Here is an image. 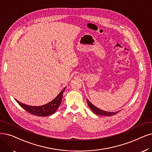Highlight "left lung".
<instances>
[{
	"instance_id": "obj_1",
	"label": "left lung",
	"mask_w": 152,
	"mask_h": 152,
	"mask_svg": "<svg viewBox=\"0 0 152 152\" xmlns=\"http://www.w3.org/2000/svg\"><path fill=\"white\" fill-rule=\"evenodd\" d=\"M87 99V102L89 105V108L92 110V111L93 113L97 115H105V116H111V115H114L118 113V111L116 112H108V111H105L102 109H100L96 107L94 105L92 104L88 99L86 98Z\"/></svg>"
}]
</instances>
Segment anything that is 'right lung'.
Listing matches in <instances>:
<instances>
[{
  "mask_svg": "<svg viewBox=\"0 0 152 152\" xmlns=\"http://www.w3.org/2000/svg\"><path fill=\"white\" fill-rule=\"evenodd\" d=\"M65 88H64L60 93L58 94V95L53 100L48 102V104L40 105V106H31V105L23 104L20 102H19L17 99H15V101L23 109H24L25 110H27L28 113L33 115L39 117L48 116L54 114L57 110L58 107H60L62 101L63 94L64 93Z\"/></svg>",
  "mask_w": 152,
  "mask_h": 152,
  "instance_id": "obj_1",
  "label": "right lung"
}]
</instances>
